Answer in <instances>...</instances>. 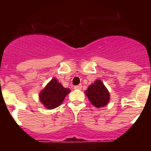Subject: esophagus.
I'll list each match as a JSON object with an SVG mask.
<instances>
[{
    "label": "esophagus",
    "mask_w": 151,
    "mask_h": 151,
    "mask_svg": "<svg viewBox=\"0 0 151 151\" xmlns=\"http://www.w3.org/2000/svg\"><path fill=\"white\" fill-rule=\"evenodd\" d=\"M74 89H76V90H81V89H82V85H76V86H74Z\"/></svg>",
    "instance_id": "obj_1"
}]
</instances>
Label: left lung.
I'll use <instances>...</instances> for the list:
<instances>
[{
  "instance_id": "1",
  "label": "left lung",
  "mask_w": 151,
  "mask_h": 151,
  "mask_svg": "<svg viewBox=\"0 0 151 151\" xmlns=\"http://www.w3.org/2000/svg\"><path fill=\"white\" fill-rule=\"evenodd\" d=\"M85 93L92 105L97 108L105 106L110 101V93L99 79L89 85Z\"/></svg>"
}]
</instances>
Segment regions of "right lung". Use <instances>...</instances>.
<instances>
[{
	"label": "right lung",
	"instance_id": "add662e5",
	"mask_svg": "<svg viewBox=\"0 0 151 151\" xmlns=\"http://www.w3.org/2000/svg\"><path fill=\"white\" fill-rule=\"evenodd\" d=\"M69 92L70 90L69 88H64L55 78H54L40 92V101L45 107L52 110L62 104L64 98Z\"/></svg>",
	"mask_w": 151,
	"mask_h": 151
}]
</instances>
